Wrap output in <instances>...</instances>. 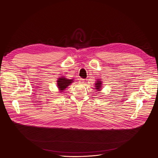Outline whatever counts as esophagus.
<instances>
[{"instance_id":"esophagus-1","label":"esophagus","mask_w":158,"mask_h":158,"mask_svg":"<svg viewBox=\"0 0 158 158\" xmlns=\"http://www.w3.org/2000/svg\"><path fill=\"white\" fill-rule=\"evenodd\" d=\"M84 82V79H82V78H81V79H79V84H83Z\"/></svg>"}]
</instances>
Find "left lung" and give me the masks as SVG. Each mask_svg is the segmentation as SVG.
<instances>
[{"label": "left lung", "mask_w": 158, "mask_h": 158, "mask_svg": "<svg viewBox=\"0 0 158 158\" xmlns=\"http://www.w3.org/2000/svg\"><path fill=\"white\" fill-rule=\"evenodd\" d=\"M102 83L101 81H97V82L95 84V89H97L98 91H100L101 90V88L102 87Z\"/></svg>", "instance_id": "obj_1"}]
</instances>
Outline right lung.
I'll use <instances>...</instances> for the list:
<instances>
[{"instance_id": "obj_1", "label": "right lung", "mask_w": 158, "mask_h": 158, "mask_svg": "<svg viewBox=\"0 0 158 158\" xmlns=\"http://www.w3.org/2000/svg\"><path fill=\"white\" fill-rule=\"evenodd\" d=\"M73 82V79H68L67 78L64 77L58 78V79L57 81V85H58V87L60 91L63 92L62 91H63Z\"/></svg>"}]
</instances>
